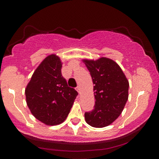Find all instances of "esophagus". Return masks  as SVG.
I'll return each instance as SVG.
<instances>
[{"instance_id":"esophagus-1","label":"esophagus","mask_w":159,"mask_h":159,"mask_svg":"<svg viewBox=\"0 0 159 159\" xmlns=\"http://www.w3.org/2000/svg\"><path fill=\"white\" fill-rule=\"evenodd\" d=\"M76 89H77L78 92L80 93H81V87H80V86H78V87H76Z\"/></svg>"}]
</instances>
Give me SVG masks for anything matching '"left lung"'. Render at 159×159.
<instances>
[{
  "label": "left lung",
  "mask_w": 159,
  "mask_h": 159,
  "mask_svg": "<svg viewBox=\"0 0 159 159\" xmlns=\"http://www.w3.org/2000/svg\"><path fill=\"white\" fill-rule=\"evenodd\" d=\"M93 83L94 109L84 114L87 124L102 128L111 125L123 111L129 98V81L116 62L107 57L83 60Z\"/></svg>",
  "instance_id": "obj_1"
}]
</instances>
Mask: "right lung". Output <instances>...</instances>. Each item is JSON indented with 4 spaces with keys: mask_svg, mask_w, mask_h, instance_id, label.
<instances>
[{
    "mask_svg": "<svg viewBox=\"0 0 159 159\" xmlns=\"http://www.w3.org/2000/svg\"><path fill=\"white\" fill-rule=\"evenodd\" d=\"M62 63L56 54L45 58L33 74L25 89L27 105L42 123L56 125L66 119L78 96L61 74Z\"/></svg>",
    "mask_w": 159,
    "mask_h": 159,
    "instance_id": "add662e5",
    "label": "right lung"
}]
</instances>
